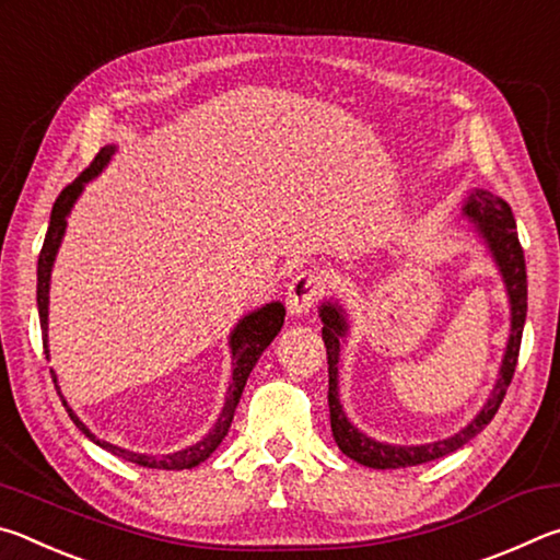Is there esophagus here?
I'll list each match as a JSON object with an SVG mask.
<instances>
[{
  "instance_id": "esophagus-1",
  "label": "esophagus",
  "mask_w": 560,
  "mask_h": 560,
  "mask_svg": "<svg viewBox=\"0 0 560 560\" xmlns=\"http://www.w3.org/2000/svg\"><path fill=\"white\" fill-rule=\"evenodd\" d=\"M324 277L318 271H301L293 277L287 291V308L291 316H303L316 306V301L324 293Z\"/></svg>"
}]
</instances>
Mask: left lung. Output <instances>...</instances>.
<instances>
[{
    "mask_svg": "<svg viewBox=\"0 0 560 560\" xmlns=\"http://www.w3.org/2000/svg\"><path fill=\"white\" fill-rule=\"evenodd\" d=\"M462 212L467 220L474 222V230L485 240L491 259L497 261L501 271V279L506 283L509 303H511V334L506 343L504 360H501V371L497 377L494 390H491L487 405L481 407L479 415L467 424V428L452 434L447 440L430 442V444H415V447H400V444L377 442L368 434L360 432L355 424L343 412L338 397V358H340V338L348 334V320L343 308L338 303L326 301L318 308V316L324 320V343L328 355V410H330V430H334V440L338 450L346 457L355 459L358 464L371 469H400V467H415V464H424L432 459H440L444 454L457 452L464 447L471 438L487 428L494 420L501 400H504L506 387L514 377L518 348H521V334H524L526 320V259L524 249H521L518 234H516V220L511 207L494 197L487 189H471L467 200H464Z\"/></svg>",
    "mask_w": 560,
    "mask_h": 560,
    "instance_id": "obj_1",
    "label": "left lung"
}]
</instances>
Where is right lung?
Segmentation results:
<instances>
[{
    "instance_id": "obj_1",
    "label": "right lung",
    "mask_w": 560,
    "mask_h": 560,
    "mask_svg": "<svg viewBox=\"0 0 560 560\" xmlns=\"http://www.w3.org/2000/svg\"><path fill=\"white\" fill-rule=\"evenodd\" d=\"M116 153V145H106L98 150V155L93 158V163L83 170V173L73 179L71 185H66L61 189V195L56 197L54 202V210H51V220H49V230H46V240L42 246V254H39V269H36V306H39V320H42V340H44V353L49 358V283H51V267H54V259H56V252H59L61 240H63V232H66V217H69L73 202L79 200V195L83 192V185L89 183V179L96 177L103 167L108 165L110 155ZM283 316H287V308H283V303L279 301H271L267 306H261L257 311H252V314H246L236 328L232 330L230 336V348H232V383H230V390H226V400L220 417H217L214 428L205 434V438L192 444V447L187 450H179L173 454H163V457H153V454H136V452H128L122 447H116V444L110 442H103L98 440L96 434H93L86 424H83L79 417L73 415V410L69 405H66L63 395L59 390V385H56V375L51 371L54 377V385L56 390L61 395V402L66 407V412L73 420L75 428H79L83 434H86L89 440H93L98 444V447L108 450L110 454H116V457L128 459L132 464H140V467H148V469H192L197 464L205 462L210 454L220 447V442L226 438V432H230V424H232V417L236 405H240V397L242 390L246 385V377H249L252 368L257 365L259 355L267 350V346L271 343L273 338L279 336V330L283 326Z\"/></svg>"
}]
</instances>
